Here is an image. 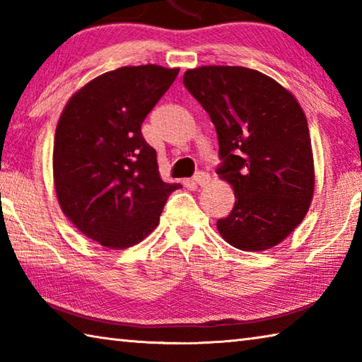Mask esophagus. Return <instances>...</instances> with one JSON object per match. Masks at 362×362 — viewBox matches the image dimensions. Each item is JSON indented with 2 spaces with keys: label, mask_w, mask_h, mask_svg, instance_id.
<instances>
[{
  "label": "esophagus",
  "mask_w": 362,
  "mask_h": 362,
  "mask_svg": "<svg viewBox=\"0 0 362 362\" xmlns=\"http://www.w3.org/2000/svg\"><path fill=\"white\" fill-rule=\"evenodd\" d=\"M209 180H211V176L206 172H199L194 176V182L199 184L200 187H204L206 184H209Z\"/></svg>",
  "instance_id": "esophagus-1"
}]
</instances>
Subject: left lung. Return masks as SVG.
Wrapping results in <instances>:
<instances>
[{
    "label": "left lung",
    "instance_id": "left-lung-1",
    "mask_svg": "<svg viewBox=\"0 0 362 362\" xmlns=\"http://www.w3.org/2000/svg\"><path fill=\"white\" fill-rule=\"evenodd\" d=\"M182 83L216 127L221 180L235 206L217 221L233 247L260 252L282 243L308 214L313 189L309 126L301 105L274 78L241 66H202Z\"/></svg>",
    "mask_w": 362,
    "mask_h": 362
}]
</instances>
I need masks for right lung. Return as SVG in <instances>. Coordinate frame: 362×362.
<instances>
[{
    "label": "right lung",
    "instance_id": "1",
    "mask_svg": "<svg viewBox=\"0 0 362 362\" xmlns=\"http://www.w3.org/2000/svg\"><path fill=\"white\" fill-rule=\"evenodd\" d=\"M180 69L124 66L93 78L67 100L53 145V182L61 209L85 236L126 249L158 227L181 184L160 180L158 154L141 124Z\"/></svg>",
    "mask_w": 362,
    "mask_h": 362
}]
</instances>
